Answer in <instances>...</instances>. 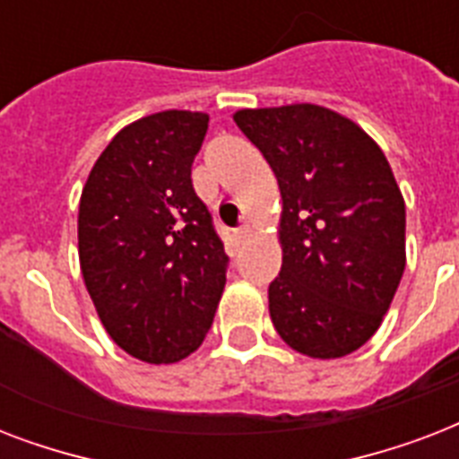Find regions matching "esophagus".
<instances>
[{
  "label": "esophagus",
  "instance_id": "1",
  "mask_svg": "<svg viewBox=\"0 0 459 459\" xmlns=\"http://www.w3.org/2000/svg\"><path fill=\"white\" fill-rule=\"evenodd\" d=\"M233 236H236V243L238 245H243V243H247V240H250V238H252V229H250V226H240V229H238L236 233H233Z\"/></svg>",
  "mask_w": 459,
  "mask_h": 459
}]
</instances>
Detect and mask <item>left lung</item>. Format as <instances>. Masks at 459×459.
Here are the masks:
<instances>
[{"mask_svg": "<svg viewBox=\"0 0 459 459\" xmlns=\"http://www.w3.org/2000/svg\"><path fill=\"white\" fill-rule=\"evenodd\" d=\"M233 121L264 154L283 200L273 326L314 359L355 352L405 272V200L388 159L355 121L319 104L240 109Z\"/></svg>", "mask_w": 459, "mask_h": 459, "instance_id": "left-lung-1", "label": "left lung"}]
</instances>
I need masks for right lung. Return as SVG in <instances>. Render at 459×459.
<instances>
[{
	"label": "right lung",
	"instance_id": "1",
	"mask_svg": "<svg viewBox=\"0 0 459 459\" xmlns=\"http://www.w3.org/2000/svg\"><path fill=\"white\" fill-rule=\"evenodd\" d=\"M202 111L169 109L114 135L78 209V257L107 333L128 355L171 364L200 348L226 286L229 257L190 169Z\"/></svg>",
	"mask_w": 459,
	"mask_h": 459
}]
</instances>
